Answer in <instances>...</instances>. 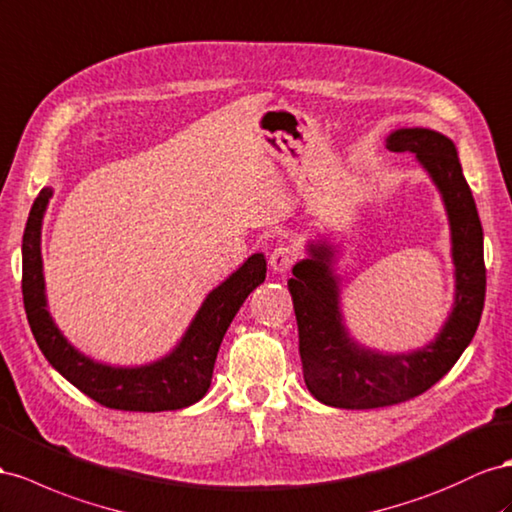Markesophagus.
<instances>
[{
  "label": "esophagus",
  "mask_w": 512,
  "mask_h": 512,
  "mask_svg": "<svg viewBox=\"0 0 512 512\" xmlns=\"http://www.w3.org/2000/svg\"><path fill=\"white\" fill-rule=\"evenodd\" d=\"M297 260V250L295 247L290 245H280L275 247V250L271 252V258H269V265L275 273H286L290 267L295 265Z\"/></svg>",
  "instance_id": "esophagus-1"
}]
</instances>
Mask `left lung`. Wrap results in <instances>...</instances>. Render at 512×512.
Instances as JSON below:
<instances>
[{
	"instance_id": "left-lung-1",
	"label": "left lung",
	"mask_w": 512,
	"mask_h": 512,
	"mask_svg": "<svg viewBox=\"0 0 512 512\" xmlns=\"http://www.w3.org/2000/svg\"><path fill=\"white\" fill-rule=\"evenodd\" d=\"M385 146L411 153L431 176L446 206L452 262L454 303L433 342L409 353H381L349 336L340 312V245L327 239L308 243V258L293 267L288 280L293 297L303 381L323 405L338 409H375L416 398L457 364L472 342L485 308V252L476 202L469 189L457 146L433 129H396Z\"/></svg>"
}]
</instances>
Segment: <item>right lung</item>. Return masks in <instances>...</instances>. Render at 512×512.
I'll return each instance as SVG.
<instances>
[{
	"instance_id": "obj_1",
	"label": "right lung",
	"mask_w": 512,
	"mask_h": 512,
	"mask_svg": "<svg viewBox=\"0 0 512 512\" xmlns=\"http://www.w3.org/2000/svg\"><path fill=\"white\" fill-rule=\"evenodd\" d=\"M53 189L38 193L23 232V303L32 334L47 362L96 403L120 411H176L209 392L219 344L234 314L252 290L265 282V254H252L232 275L213 288L193 316L176 347L144 366H109L77 351L64 338L47 310L40 230Z\"/></svg>"
}]
</instances>
